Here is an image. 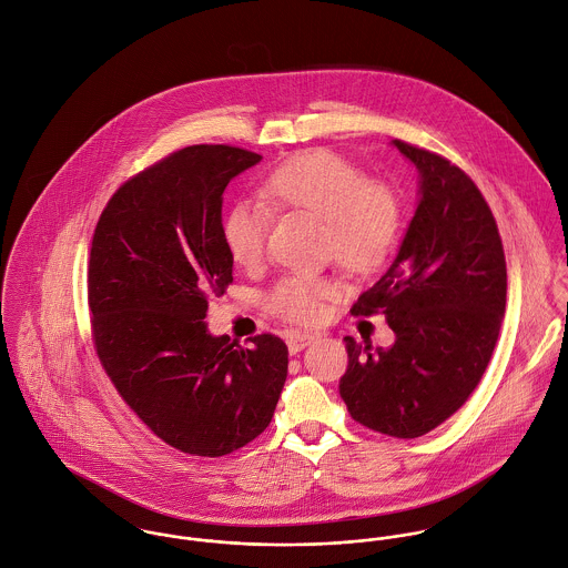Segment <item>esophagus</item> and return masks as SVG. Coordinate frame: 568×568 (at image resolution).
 Segmentation results:
<instances>
[{
  "label": "esophagus",
  "mask_w": 568,
  "mask_h": 568,
  "mask_svg": "<svg viewBox=\"0 0 568 568\" xmlns=\"http://www.w3.org/2000/svg\"><path fill=\"white\" fill-rule=\"evenodd\" d=\"M314 341H316L314 334L290 332V334H287V348H290V353H298V351H303L305 346H310Z\"/></svg>",
  "instance_id": "34e87169"
}]
</instances>
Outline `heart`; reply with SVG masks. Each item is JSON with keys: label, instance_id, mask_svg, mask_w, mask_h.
Instances as JSON below:
<instances>
[{"label": "heart", "instance_id": "heart-1", "mask_svg": "<svg viewBox=\"0 0 568 568\" xmlns=\"http://www.w3.org/2000/svg\"><path fill=\"white\" fill-rule=\"evenodd\" d=\"M261 200L270 211H301L325 222L327 250L348 272L368 274L382 267L397 239V195L325 149L301 153L272 171L261 186ZM267 209L241 202L227 211L224 239L234 263L250 267L263 258ZM329 294L332 285L321 278L290 276L272 290L270 307L294 323H312Z\"/></svg>", "mask_w": 568, "mask_h": 568}]
</instances>
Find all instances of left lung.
I'll return each mask as SVG.
<instances>
[{"instance_id": "left-lung-1", "label": "left lung", "mask_w": 568, "mask_h": 568, "mask_svg": "<svg viewBox=\"0 0 568 568\" xmlns=\"http://www.w3.org/2000/svg\"><path fill=\"white\" fill-rule=\"evenodd\" d=\"M419 173L415 217L395 261L359 294L355 316L382 312L395 342L346 336L341 397L355 422L415 439L454 415L498 341L507 267L496 220L476 184L446 158L393 140Z\"/></svg>"}]
</instances>
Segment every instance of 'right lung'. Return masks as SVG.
Segmentation results:
<instances>
[{"label":"right lung","mask_w":568,"mask_h":568,"mask_svg":"<svg viewBox=\"0 0 568 568\" xmlns=\"http://www.w3.org/2000/svg\"><path fill=\"white\" fill-rule=\"evenodd\" d=\"M258 153L193 144L124 182L92 239L88 298L99 359L129 408L164 444L224 456L272 422L287 346L213 336L209 301L232 283L224 191Z\"/></svg>","instance_id":"obj_1"}]
</instances>
